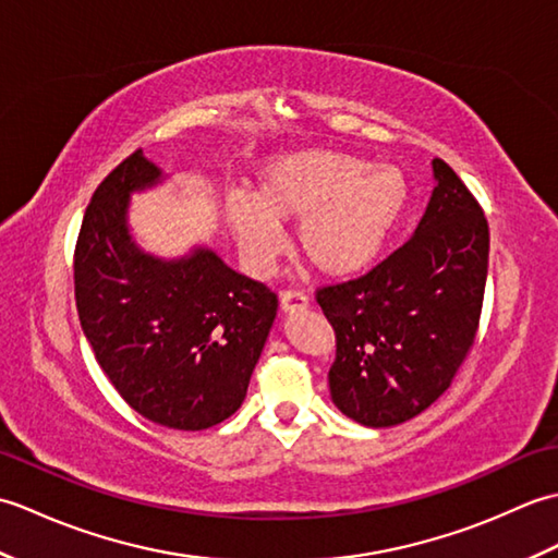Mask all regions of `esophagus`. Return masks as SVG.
I'll return each mask as SVG.
<instances>
[{
  "label": "esophagus",
  "instance_id": "esophagus-1",
  "mask_svg": "<svg viewBox=\"0 0 558 558\" xmlns=\"http://www.w3.org/2000/svg\"><path fill=\"white\" fill-rule=\"evenodd\" d=\"M306 304H310V298H306V294H304L302 290H294V288H290V290H286V292L280 294V306H282V312L304 310Z\"/></svg>",
  "mask_w": 558,
  "mask_h": 558
}]
</instances>
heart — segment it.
Here are the masks:
<instances>
[{"label": "heart", "mask_w": 558, "mask_h": 558, "mask_svg": "<svg viewBox=\"0 0 558 558\" xmlns=\"http://www.w3.org/2000/svg\"><path fill=\"white\" fill-rule=\"evenodd\" d=\"M408 204L398 165L340 150H302L270 160L252 198H230L225 216L254 272H268L282 252L278 225L298 222L302 256L326 276H352L381 254Z\"/></svg>", "instance_id": "heart-1"}]
</instances>
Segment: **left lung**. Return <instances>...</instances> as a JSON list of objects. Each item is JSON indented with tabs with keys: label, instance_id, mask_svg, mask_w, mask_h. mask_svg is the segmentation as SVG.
Returning <instances> with one entry per match:
<instances>
[{
	"label": "left lung",
	"instance_id": "left-lung-1",
	"mask_svg": "<svg viewBox=\"0 0 558 558\" xmlns=\"http://www.w3.org/2000/svg\"><path fill=\"white\" fill-rule=\"evenodd\" d=\"M410 240L364 272L316 290L336 330L330 398L364 426L412 420L444 396L475 348L489 268L480 201L444 160Z\"/></svg>",
	"mask_w": 558,
	"mask_h": 558
}]
</instances>
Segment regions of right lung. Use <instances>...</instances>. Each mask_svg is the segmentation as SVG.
Here are the masks:
<instances>
[{"instance_id": "add662e5", "label": "right lung", "mask_w": 558, "mask_h": 558, "mask_svg": "<svg viewBox=\"0 0 558 558\" xmlns=\"http://www.w3.org/2000/svg\"><path fill=\"white\" fill-rule=\"evenodd\" d=\"M160 170L136 148L93 192L74 248V298L96 360L146 420L198 432L240 410L278 294L198 248L182 260L141 254L129 194Z\"/></svg>"}]
</instances>
